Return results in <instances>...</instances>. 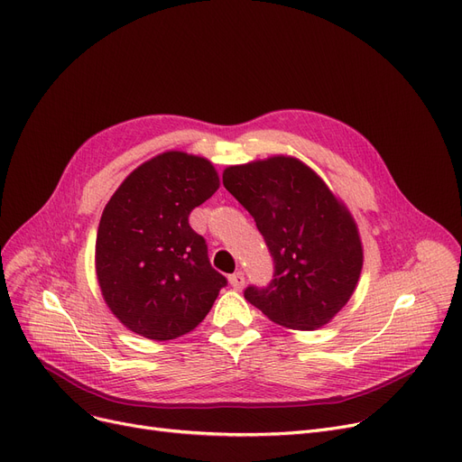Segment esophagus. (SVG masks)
<instances>
[{
  "label": "esophagus",
  "mask_w": 462,
  "mask_h": 462,
  "mask_svg": "<svg viewBox=\"0 0 462 462\" xmlns=\"http://www.w3.org/2000/svg\"><path fill=\"white\" fill-rule=\"evenodd\" d=\"M228 281H230V285H232L236 291H242V289L245 287V275H244L242 272L232 273V275L228 277Z\"/></svg>",
  "instance_id": "34e87169"
}]
</instances>
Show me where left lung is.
I'll list each match as a JSON object with an SVG mask.
<instances>
[{
	"label": "left lung",
	"instance_id": "8db88e82",
	"mask_svg": "<svg viewBox=\"0 0 462 462\" xmlns=\"http://www.w3.org/2000/svg\"><path fill=\"white\" fill-rule=\"evenodd\" d=\"M223 185L253 215L275 264L266 289L245 291L247 302L285 328L328 325L349 302L365 263L347 206L287 154L228 166Z\"/></svg>",
	"mask_w": 462,
	"mask_h": 462
}]
</instances>
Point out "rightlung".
I'll list each match as a JSON object with an SVG mask.
<instances>
[{
	"label": "right lung",
	"instance_id": "obj_1",
	"mask_svg": "<svg viewBox=\"0 0 462 462\" xmlns=\"http://www.w3.org/2000/svg\"><path fill=\"white\" fill-rule=\"evenodd\" d=\"M204 156L166 151L137 166L107 202L96 236V275L111 313L128 330L164 342L192 332L225 275L189 215L218 189Z\"/></svg>",
	"mask_w": 462,
	"mask_h": 462
}]
</instances>
